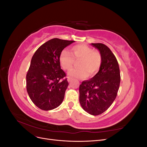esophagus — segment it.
Here are the masks:
<instances>
[{
    "mask_svg": "<svg viewBox=\"0 0 147 147\" xmlns=\"http://www.w3.org/2000/svg\"><path fill=\"white\" fill-rule=\"evenodd\" d=\"M67 80H68V82H70V83L71 82H72V79H71L70 78H69H69H67Z\"/></svg>",
    "mask_w": 147,
    "mask_h": 147,
    "instance_id": "34e87169",
    "label": "esophagus"
}]
</instances>
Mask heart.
<instances>
[{
  "instance_id": "1",
  "label": "heart",
  "mask_w": 147,
  "mask_h": 147,
  "mask_svg": "<svg viewBox=\"0 0 147 147\" xmlns=\"http://www.w3.org/2000/svg\"><path fill=\"white\" fill-rule=\"evenodd\" d=\"M71 54L63 50L59 56V63L63 69L68 70L72 68L74 59H80L78 63L79 67L71 69L68 75L74 79L84 78L96 75L100 68L102 57L100 53L86 45H74L70 48Z\"/></svg>"
}]
</instances>
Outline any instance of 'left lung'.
Wrapping results in <instances>:
<instances>
[{
	"mask_svg": "<svg viewBox=\"0 0 147 147\" xmlns=\"http://www.w3.org/2000/svg\"><path fill=\"white\" fill-rule=\"evenodd\" d=\"M102 57L100 68L94 77L80 85L79 101L89 114L104 113L116 98L120 84V72L117 58L109 47L102 43H91Z\"/></svg>",
	"mask_w": 147,
	"mask_h": 147,
	"instance_id": "obj_1",
	"label": "left lung"
}]
</instances>
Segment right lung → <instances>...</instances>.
Listing matches in <instances>:
<instances>
[{
	"label": "right lung",
	"instance_id": "1",
	"mask_svg": "<svg viewBox=\"0 0 147 147\" xmlns=\"http://www.w3.org/2000/svg\"><path fill=\"white\" fill-rule=\"evenodd\" d=\"M73 40L53 38L43 43L35 52L26 75V89L37 107L51 110L63 102L69 83L61 69L59 56Z\"/></svg>",
	"mask_w": 147,
	"mask_h": 147
}]
</instances>
